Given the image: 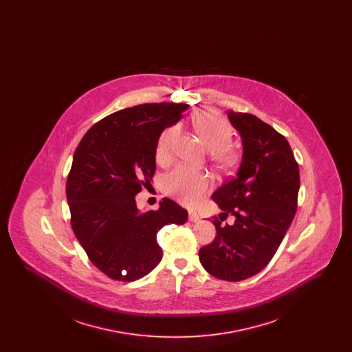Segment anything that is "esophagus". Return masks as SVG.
Masks as SVG:
<instances>
[{"mask_svg":"<svg viewBox=\"0 0 352 352\" xmlns=\"http://www.w3.org/2000/svg\"><path fill=\"white\" fill-rule=\"evenodd\" d=\"M188 220L192 221V223H197V221L201 220V217H199L195 211H190V212H188Z\"/></svg>","mask_w":352,"mask_h":352,"instance_id":"obj_1","label":"esophagus"}]
</instances>
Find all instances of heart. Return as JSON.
<instances>
[{
	"label": "heart",
	"instance_id": "heart-1",
	"mask_svg": "<svg viewBox=\"0 0 352 352\" xmlns=\"http://www.w3.org/2000/svg\"><path fill=\"white\" fill-rule=\"evenodd\" d=\"M192 124L204 145L212 151V160L218 168L221 170L234 168L239 160V153L231 145L234 131L226 118L217 111H201L194 116ZM181 126L171 125L160 135L155 148V160L158 164L165 165L171 161ZM211 186L212 179L208 174L186 166L174 168L164 179V187L168 195L187 206H194L201 201Z\"/></svg>",
	"mask_w": 352,
	"mask_h": 352
}]
</instances>
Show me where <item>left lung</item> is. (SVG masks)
I'll use <instances>...</instances> for the list:
<instances>
[{"mask_svg":"<svg viewBox=\"0 0 352 352\" xmlns=\"http://www.w3.org/2000/svg\"><path fill=\"white\" fill-rule=\"evenodd\" d=\"M228 118L241 135L243 157L236 175L212 194L223 212L199 260L214 277L236 283L261 272L278 250L297 211L300 170L287 140L269 124L234 111ZM230 213L234 224L223 226L221 215Z\"/></svg>","mask_w":352,"mask_h":352,"instance_id":"8db88e82","label":"left lung"}]
</instances>
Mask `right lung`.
Here are the masks:
<instances>
[{
    "label": "right lung",
    "instance_id": "add662e5",
    "mask_svg": "<svg viewBox=\"0 0 352 352\" xmlns=\"http://www.w3.org/2000/svg\"><path fill=\"white\" fill-rule=\"evenodd\" d=\"M187 108L151 102L121 109L96 122L75 151L66 184L71 227L109 278L131 283L151 273L162 258L158 231L187 220V211L168 198L146 212L134 198L153 181L160 135Z\"/></svg>",
    "mask_w": 352,
    "mask_h": 352
}]
</instances>
